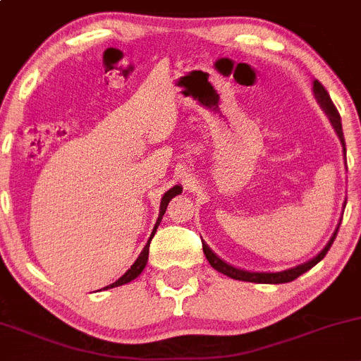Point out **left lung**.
<instances>
[{
  "mask_svg": "<svg viewBox=\"0 0 361 361\" xmlns=\"http://www.w3.org/2000/svg\"><path fill=\"white\" fill-rule=\"evenodd\" d=\"M313 90H314V94H317L318 102L322 104V107L325 109V112H327V116L331 117V123L332 126L336 128L337 135H339L341 142H343L344 145V140H343V124H341V116H339V111L336 109V105H334L331 94H329V91L324 88V85H322L320 81H314L313 82ZM344 154H346V149H344ZM337 231H339V225H337L336 231H334L332 238L329 240V244L325 245V249L322 250L320 254H318L317 257H313V259H310L308 263L305 264H299V267L295 268H290V270H286V271H279V273H252V271H244V270H238V268H233L230 267V264H226L225 261L219 259L218 256H216L212 250L207 247L206 244L202 242V249H204V254H206L207 261H209V264L214 270L225 273V275H228L230 279H235V280H244V282H256V283H287V282H292V280H295L298 276H301L302 273H306L311 268L314 267V264L318 263V261H322L325 257V254L329 252V249H331V245L334 244V240H336V235Z\"/></svg>",
  "mask_w": 361,
  "mask_h": 361,
  "instance_id": "left-lung-1",
  "label": "left lung"
}]
</instances>
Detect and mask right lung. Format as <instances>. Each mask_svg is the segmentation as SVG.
Segmentation results:
<instances>
[{
	"mask_svg": "<svg viewBox=\"0 0 361 361\" xmlns=\"http://www.w3.org/2000/svg\"><path fill=\"white\" fill-rule=\"evenodd\" d=\"M178 193H181V188H180V187H173V188H171V190H168V192L164 193V197H162V200H161V212H159L157 223H155V226H154V231H152V235H150L149 242H147V245H145V247H143L142 252H140L138 259H136L135 263H133V267H131L130 270H128L126 273H124V275L121 276L119 280H116V282L111 283V286L104 287V290H105V289H112V287H119V286H124V283H128V282H131V280H135L136 276H138L140 273L143 271V268H145L147 261H149V247H150V240H152V237H154V235H155V230H157L159 223H161L162 216H164V212H166V207H168L169 200L173 199L174 195H178Z\"/></svg>",
	"mask_w": 361,
	"mask_h": 361,
	"instance_id": "right-lung-1",
	"label": "right lung"
}]
</instances>
